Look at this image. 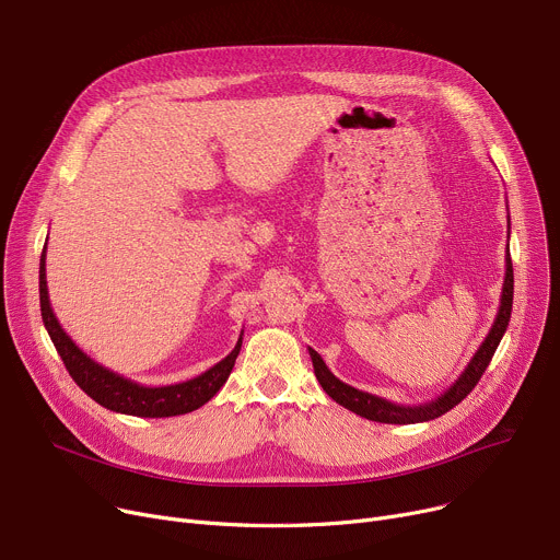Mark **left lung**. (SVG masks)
<instances>
[{
	"mask_svg": "<svg viewBox=\"0 0 560 560\" xmlns=\"http://www.w3.org/2000/svg\"><path fill=\"white\" fill-rule=\"evenodd\" d=\"M511 306H513V264H511V254L506 247V275H504V283H502V294H500V308L498 315L493 319L491 330L487 332V338L479 345V349L475 351V355L470 358V362L466 364V369L462 371V376L445 389L441 396L421 402V405H398L392 402L387 398H381L376 394H369L362 389H355L347 383H342L332 371L326 366V362L322 360V355L308 347L311 360H313V369L315 376L319 381V385L324 387V392L347 409H351L353 415H360L369 421H378V423H394V425H407V423H423V421H432L445 412H451L455 405H459L470 392L472 387L479 383L481 374L487 371L502 335L506 332L509 319H511Z\"/></svg>",
	"mask_w": 560,
	"mask_h": 560,
	"instance_id": "left-lung-1",
	"label": "left lung"
}]
</instances>
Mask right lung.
Listing matches in <instances>:
<instances>
[{"mask_svg": "<svg viewBox=\"0 0 560 560\" xmlns=\"http://www.w3.org/2000/svg\"><path fill=\"white\" fill-rule=\"evenodd\" d=\"M47 245L40 258V311L43 322L49 332V338L60 353L69 376L73 378L92 400L107 407L109 412H119L128 417H143V419H164V417H179L186 412L209 402L215 392L228 383L234 362L241 353L243 332L234 347V351L215 362L205 374L175 383V385H162V387H148L139 385L130 378H124L117 371H112L96 360H92L77 342H73L65 328L60 326L51 302H49V288H47Z\"/></svg>", "mask_w": 560, "mask_h": 560, "instance_id": "right-lung-1", "label": "right lung"}]
</instances>
